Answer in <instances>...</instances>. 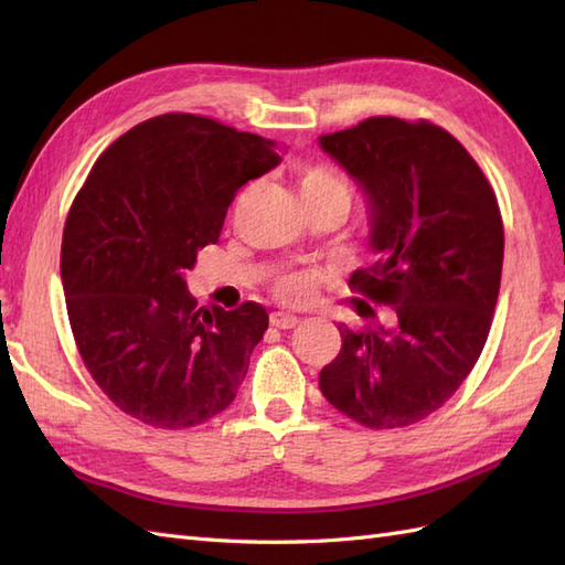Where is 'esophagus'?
Segmentation results:
<instances>
[{
	"label": "esophagus",
	"mask_w": 565,
	"mask_h": 565,
	"mask_svg": "<svg viewBox=\"0 0 565 565\" xmlns=\"http://www.w3.org/2000/svg\"><path fill=\"white\" fill-rule=\"evenodd\" d=\"M269 322H271V328H276V330H291V328L298 326V318L291 316V313H271Z\"/></svg>",
	"instance_id": "esophagus-1"
}]
</instances>
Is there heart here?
Returning <instances> with one entry per match:
<instances>
[{
  "instance_id": "1",
  "label": "heart",
  "mask_w": 565,
  "mask_h": 565,
  "mask_svg": "<svg viewBox=\"0 0 565 565\" xmlns=\"http://www.w3.org/2000/svg\"><path fill=\"white\" fill-rule=\"evenodd\" d=\"M296 184H298V194H301L303 206L308 203H338V206L350 209V199H352V189L350 182H347V177L334 170L330 164H306L301 172L296 177ZM279 296L281 301L286 303H298L303 301V298L310 296L313 291V279H310L308 274H289L284 276L279 281Z\"/></svg>"
}]
</instances>
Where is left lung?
I'll return each mask as SVG.
<instances>
[{
  "label": "left lung",
  "instance_id": "left-lung-1",
  "mask_svg": "<svg viewBox=\"0 0 565 565\" xmlns=\"http://www.w3.org/2000/svg\"><path fill=\"white\" fill-rule=\"evenodd\" d=\"M320 146L371 203L379 259L350 286L391 308L374 328L340 326L320 391L369 429L411 427L459 391L493 326L505 252L495 191L461 142L425 118L371 116ZM366 301L356 313L376 320Z\"/></svg>",
  "mask_w": 565,
  "mask_h": 565
}]
</instances>
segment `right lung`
I'll return each instance as SVG.
<instances>
[{"instance_id": "add662e5", "label": "right lung", "mask_w": 565, "mask_h": 565, "mask_svg": "<svg viewBox=\"0 0 565 565\" xmlns=\"http://www.w3.org/2000/svg\"><path fill=\"white\" fill-rule=\"evenodd\" d=\"M279 146L196 114H162L116 138L67 213L65 303L84 366L118 411L186 429L235 401L269 316L196 306L184 274L215 245L239 186Z\"/></svg>"}]
</instances>
